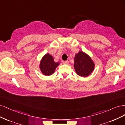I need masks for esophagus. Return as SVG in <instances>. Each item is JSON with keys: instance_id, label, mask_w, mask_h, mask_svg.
<instances>
[{"instance_id": "esophagus-1", "label": "esophagus", "mask_w": 125, "mask_h": 125, "mask_svg": "<svg viewBox=\"0 0 125 125\" xmlns=\"http://www.w3.org/2000/svg\"><path fill=\"white\" fill-rule=\"evenodd\" d=\"M63 63L64 64H68V60H66V61H63Z\"/></svg>"}]
</instances>
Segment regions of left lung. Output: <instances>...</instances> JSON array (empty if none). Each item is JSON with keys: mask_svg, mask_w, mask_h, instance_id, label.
I'll use <instances>...</instances> for the list:
<instances>
[{"mask_svg": "<svg viewBox=\"0 0 125 125\" xmlns=\"http://www.w3.org/2000/svg\"><path fill=\"white\" fill-rule=\"evenodd\" d=\"M74 68L77 74L83 77H87L94 70V64L87 54L79 51L75 55Z\"/></svg>", "mask_w": 125, "mask_h": 125, "instance_id": "1", "label": "left lung"}]
</instances>
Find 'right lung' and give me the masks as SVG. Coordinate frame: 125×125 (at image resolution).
<instances>
[{"instance_id": "add662e5", "label": "right lung", "mask_w": 125, "mask_h": 125, "mask_svg": "<svg viewBox=\"0 0 125 125\" xmlns=\"http://www.w3.org/2000/svg\"><path fill=\"white\" fill-rule=\"evenodd\" d=\"M59 64L54 61L53 58L49 54H46L42 58L40 64V68L43 74L49 76L54 73V71Z\"/></svg>"}]
</instances>
